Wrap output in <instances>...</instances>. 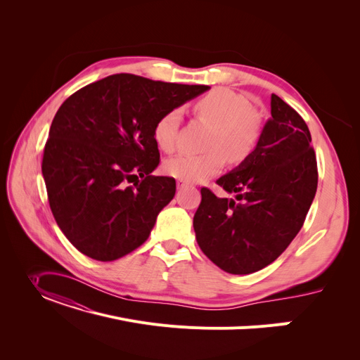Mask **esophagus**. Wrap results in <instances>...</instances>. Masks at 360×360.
<instances>
[{"label": "esophagus", "instance_id": "1", "mask_svg": "<svg viewBox=\"0 0 360 360\" xmlns=\"http://www.w3.org/2000/svg\"><path fill=\"white\" fill-rule=\"evenodd\" d=\"M176 185H178V188H185V186H188L190 184H188L186 181H182V179H178V182H176Z\"/></svg>", "mask_w": 360, "mask_h": 360}]
</instances>
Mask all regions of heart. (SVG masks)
I'll list each match as a JSON object with an SVG mask.
<instances>
[{
	"mask_svg": "<svg viewBox=\"0 0 360 360\" xmlns=\"http://www.w3.org/2000/svg\"><path fill=\"white\" fill-rule=\"evenodd\" d=\"M197 115L213 125L204 155L179 153L163 163L165 174L186 182H201L223 169L224 155L232 162L247 158L257 146L262 120L252 109L251 101L228 87H216L195 103ZM182 110L170 109L158 120L153 137L156 144L172 151L176 146Z\"/></svg>",
	"mask_w": 360,
	"mask_h": 360,
	"instance_id": "obj_1",
	"label": "heart"
}]
</instances>
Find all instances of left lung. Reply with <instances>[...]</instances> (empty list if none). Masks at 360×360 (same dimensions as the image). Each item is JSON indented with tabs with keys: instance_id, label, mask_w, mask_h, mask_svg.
<instances>
[{
	"instance_id": "8db88e82",
	"label": "left lung",
	"mask_w": 360,
	"mask_h": 360,
	"mask_svg": "<svg viewBox=\"0 0 360 360\" xmlns=\"http://www.w3.org/2000/svg\"><path fill=\"white\" fill-rule=\"evenodd\" d=\"M216 184L236 197L219 198L201 188L193 221L201 251L231 274L267 267L304 226L316 193V158L308 125L271 94V118L257 147Z\"/></svg>"
}]
</instances>
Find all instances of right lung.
Here are the masks:
<instances>
[{
	"instance_id": "right-lung-1",
	"label": "right lung",
	"mask_w": 360,
	"mask_h": 360,
	"mask_svg": "<svg viewBox=\"0 0 360 360\" xmlns=\"http://www.w3.org/2000/svg\"><path fill=\"white\" fill-rule=\"evenodd\" d=\"M209 89L122 72L84 86L61 105L42 175L56 224L82 254L113 261L147 240L176 191L174 178L151 175L160 162L155 125Z\"/></svg>"
}]
</instances>
